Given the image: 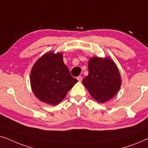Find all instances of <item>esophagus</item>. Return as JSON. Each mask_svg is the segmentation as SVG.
Masks as SVG:
<instances>
[{"label": "esophagus", "mask_w": 148, "mask_h": 148, "mask_svg": "<svg viewBox=\"0 0 148 148\" xmlns=\"http://www.w3.org/2000/svg\"><path fill=\"white\" fill-rule=\"evenodd\" d=\"M77 79L78 80V82H81L82 81V76H78L77 77Z\"/></svg>", "instance_id": "34e87169"}]
</instances>
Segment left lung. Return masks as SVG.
<instances>
[{
    "label": "left lung",
    "mask_w": 148,
    "mask_h": 148,
    "mask_svg": "<svg viewBox=\"0 0 148 148\" xmlns=\"http://www.w3.org/2000/svg\"><path fill=\"white\" fill-rule=\"evenodd\" d=\"M88 75L83 84L97 102L104 103L114 97L121 86L119 69L110 57L94 56L89 60Z\"/></svg>",
    "instance_id": "8db88e82"
}]
</instances>
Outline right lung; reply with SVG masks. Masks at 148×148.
Masks as SVG:
<instances>
[{
	"mask_svg": "<svg viewBox=\"0 0 148 148\" xmlns=\"http://www.w3.org/2000/svg\"><path fill=\"white\" fill-rule=\"evenodd\" d=\"M77 82L64 64L61 52H48L38 59L30 73L34 94L41 102L56 105Z\"/></svg>",
	"mask_w": 148,
	"mask_h": 148,
	"instance_id": "add662e5",
	"label": "right lung"
}]
</instances>
